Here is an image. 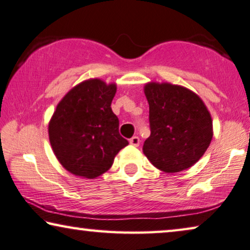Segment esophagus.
I'll return each mask as SVG.
<instances>
[{
  "label": "esophagus",
  "mask_w": 250,
  "mask_h": 250,
  "mask_svg": "<svg viewBox=\"0 0 250 250\" xmlns=\"http://www.w3.org/2000/svg\"><path fill=\"white\" fill-rule=\"evenodd\" d=\"M129 144L133 146H140V139L137 136H133L132 139H129Z\"/></svg>",
  "instance_id": "1"
}]
</instances>
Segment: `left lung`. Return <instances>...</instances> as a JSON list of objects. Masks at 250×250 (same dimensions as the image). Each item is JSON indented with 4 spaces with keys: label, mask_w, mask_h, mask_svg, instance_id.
Returning a JSON list of instances; mask_svg holds the SVG:
<instances>
[{
    "label": "left lung",
    "mask_w": 250,
    "mask_h": 250,
    "mask_svg": "<svg viewBox=\"0 0 250 250\" xmlns=\"http://www.w3.org/2000/svg\"><path fill=\"white\" fill-rule=\"evenodd\" d=\"M149 103L151 135L143 153L155 168L175 173L203 157L213 137L211 114L191 90L168 82L144 85Z\"/></svg>",
    "instance_id": "8db88e82"
}]
</instances>
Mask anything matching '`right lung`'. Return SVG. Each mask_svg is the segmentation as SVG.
Wrapping results in <instances>:
<instances>
[{"instance_id":"add662e5","label":"right lung","mask_w":250,"mask_h":250,"mask_svg":"<svg viewBox=\"0 0 250 250\" xmlns=\"http://www.w3.org/2000/svg\"><path fill=\"white\" fill-rule=\"evenodd\" d=\"M116 83L89 79L73 86L57 104L48 124L52 149L68 172L93 179L113 166L127 140L111 110Z\"/></svg>"}]
</instances>
